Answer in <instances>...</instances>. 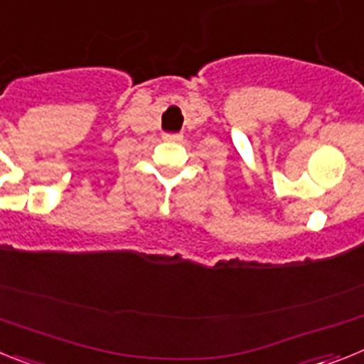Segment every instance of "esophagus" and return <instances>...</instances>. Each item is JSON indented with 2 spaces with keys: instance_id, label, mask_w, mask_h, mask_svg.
<instances>
[{
  "instance_id": "obj_1",
  "label": "esophagus",
  "mask_w": 364,
  "mask_h": 364,
  "mask_svg": "<svg viewBox=\"0 0 364 364\" xmlns=\"http://www.w3.org/2000/svg\"><path fill=\"white\" fill-rule=\"evenodd\" d=\"M164 140H167V142H178V140H182V134L180 133H164Z\"/></svg>"
}]
</instances>
